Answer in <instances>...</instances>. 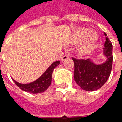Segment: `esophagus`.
Returning a JSON list of instances; mask_svg holds the SVG:
<instances>
[{
	"label": "esophagus",
	"mask_w": 122,
	"mask_h": 122,
	"mask_svg": "<svg viewBox=\"0 0 122 122\" xmlns=\"http://www.w3.org/2000/svg\"><path fill=\"white\" fill-rule=\"evenodd\" d=\"M69 57H68V56H66V55H65V56H64L63 57H62V58H61V62H63L64 60H66V59H68Z\"/></svg>",
	"instance_id": "esophagus-1"
}]
</instances>
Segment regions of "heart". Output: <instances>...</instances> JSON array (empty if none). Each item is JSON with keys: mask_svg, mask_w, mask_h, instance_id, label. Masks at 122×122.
I'll return each instance as SVG.
<instances>
[{"mask_svg": "<svg viewBox=\"0 0 122 122\" xmlns=\"http://www.w3.org/2000/svg\"><path fill=\"white\" fill-rule=\"evenodd\" d=\"M92 32V29L89 28H81L78 29L75 34V42L79 43L87 37L85 44V48H89L92 47L98 39V35L96 32H92Z\"/></svg>", "mask_w": 122, "mask_h": 122, "instance_id": "obj_1", "label": "heart"}]
</instances>
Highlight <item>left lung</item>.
I'll list each match as a JSON object with an SVG mask.
<instances>
[{
  "instance_id": "8db88e82",
  "label": "left lung",
  "mask_w": 122,
  "mask_h": 122,
  "mask_svg": "<svg viewBox=\"0 0 122 122\" xmlns=\"http://www.w3.org/2000/svg\"><path fill=\"white\" fill-rule=\"evenodd\" d=\"M105 43L103 55L107 58L105 62L97 64L91 59L78 60L73 58L75 65L74 79L81 89L95 91L102 86L109 77L113 64V45L105 32Z\"/></svg>"
}]
</instances>
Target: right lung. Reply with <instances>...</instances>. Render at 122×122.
<instances>
[{
    "label": "right lung",
    "instance_id": "add662e5",
    "mask_svg": "<svg viewBox=\"0 0 122 122\" xmlns=\"http://www.w3.org/2000/svg\"><path fill=\"white\" fill-rule=\"evenodd\" d=\"M59 64H60L59 60L53 62L40 77L38 78L35 81L31 82L30 83L23 84L17 82L14 79L13 80L20 89L26 92H30L32 94H39L43 92L45 90H47V89L51 85L52 80V73L54 72V68L57 66H58Z\"/></svg>",
    "mask_w": 122,
    "mask_h": 122
}]
</instances>
